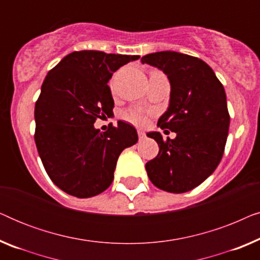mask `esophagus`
Here are the masks:
<instances>
[{
	"label": "esophagus",
	"instance_id": "esophagus-1",
	"mask_svg": "<svg viewBox=\"0 0 260 260\" xmlns=\"http://www.w3.org/2000/svg\"><path fill=\"white\" fill-rule=\"evenodd\" d=\"M137 134H138V137H140V140H143V138L145 137V133H144V131L138 130Z\"/></svg>",
	"mask_w": 260,
	"mask_h": 260
}]
</instances>
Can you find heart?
<instances>
[{"label": "heart", "instance_id": "obj_1", "mask_svg": "<svg viewBox=\"0 0 260 260\" xmlns=\"http://www.w3.org/2000/svg\"><path fill=\"white\" fill-rule=\"evenodd\" d=\"M124 117L130 122L137 124V125H143V124L147 123L148 113L140 108H133L127 110Z\"/></svg>", "mask_w": 260, "mask_h": 260}]
</instances>
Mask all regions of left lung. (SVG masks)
<instances>
[{"label":"left lung","mask_w":260,"mask_h":260,"mask_svg":"<svg viewBox=\"0 0 260 260\" xmlns=\"http://www.w3.org/2000/svg\"><path fill=\"white\" fill-rule=\"evenodd\" d=\"M141 61L168 77L169 106L157 126L176 133L167 141L159 133L147 134L159 151L145 169L159 189L186 193L212 175L222 158L230 127L225 90L211 67L195 56L165 51L142 56Z\"/></svg>","instance_id":"1"}]
</instances>
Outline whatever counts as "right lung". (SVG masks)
<instances>
[{
	"label": "right lung",
	"instance_id": "add662e5",
	"mask_svg": "<svg viewBox=\"0 0 260 260\" xmlns=\"http://www.w3.org/2000/svg\"><path fill=\"white\" fill-rule=\"evenodd\" d=\"M138 55L79 51L49 71L35 104V144L48 176L65 193L91 198L108 189L117 159L136 144L137 131L119 120L105 133L98 118L112 113L113 72Z\"/></svg>",
	"mask_w": 260,
	"mask_h": 260
}]
</instances>
